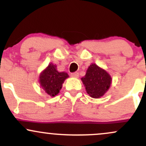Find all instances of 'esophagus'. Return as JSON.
I'll use <instances>...</instances> for the list:
<instances>
[{
    "label": "esophagus",
    "instance_id": "obj_1",
    "mask_svg": "<svg viewBox=\"0 0 146 146\" xmlns=\"http://www.w3.org/2000/svg\"><path fill=\"white\" fill-rule=\"evenodd\" d=\"M71 75L73 78H78L79 77V73L78 72H75V73H72Z\"/></svg>",
    "mask_w": 146,
    "mask_h": 146
}]
</instances>
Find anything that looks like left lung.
<instances>
[{
  "label": "left lung",
  "mask_w": 146,
  "mask_h": 146,
  "mask_svg": "<svg viewBox=\"0 0 146 146\" xmlns=\"http://www.w3.org/2000/svg\"><path fill=\"white\" fill-rule=\"evenodd\" d=\"M86 93L93 98H100L109 89L112 82L110 75L95 64L88 66L84 77L81 78Z\"/></svg>",
  "instance_id": "left-lung-1"
}]
</instances>
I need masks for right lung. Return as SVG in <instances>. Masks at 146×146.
Listing matches in <instances>:
<instances>
[{
    "label": "right lung",
    "mask_w": 146,
    "mask_h": 146,
    "mask_svg": "<svg viewBox=\"0 0 146 146\" xmlns=\"http://www.w3.org/2000/svg\"><path fill=\"white\" fill-rule=\"evenodd\" d=\"M68 77L65 72H58L56 65L51 63L40 75V84L45 93L54 97L60 93L62 84Z\"/></svg>",
    "instance_id": "right-lung-1"
}]
</instances>
